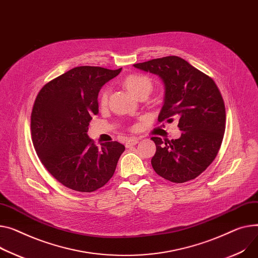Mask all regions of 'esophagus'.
I'll return each instance as SVG.
<instances>
[{
  "mask_svg": "<svg viewBox=\"0 0 258 258\" xmlns=\"http://www.w3.org/2000/svg\"><path fill=\"white\" fill-rule=\"evenodd\" d=\"M138 142H139V139H138V138H130V139L126 140V142H125V147L130 148V147L136 145Z\"/></svg>",
  "mask_w": 258,
  "mask_h": 258,
  "instance_id": "obj_1",
  "label": "esophagus"
}]
</instances>
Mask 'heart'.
Masks as SVG:
<instances>
[{
    "label": "heart",
    "instance_id": "heart-1",
    "mask_svg": "<svg viewBox=\"0 0 258 258\" xmlns=\"http://www.w3.org/2000/svg\"><path fill=\"white\" fill-rule=\"evenodd\" d=\"M125 87L128 89L131 93H133L135 96L138 95L139 93L143 91H150L152 84L149 78L141 75H133L125 79L124 81ZM108 100V91H102L100 95V104L106 105Z\"/></svg>",
    "mask_w": 258,
    "mask_h": 258
}]
</instances>
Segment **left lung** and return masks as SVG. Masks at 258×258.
Masks as SVG:
<instances>
[{
	"instance_id": "1",
	"label": "left lung",
	"mask_w": 258,
	"mask_h": 258,
	"mask_svg": "<svg viewBox=\"0 0 258 258\" xmlns=\"http://www.w3.org/2000/svg\"><path fill=\"white\" fill-rule=\"evenodd\" d=\"M157 75L164 83V104L160 122L178 118L181 136L162 141L152 137L157 151L153 170L163 178L181 183L196 178L217 157L225 132V106L217 85L185 60L168 56L134 64Z\"/></svg>"
}]
</instances>
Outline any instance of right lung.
Returning <instances> with one entry per match:
<instances>
[{
    "label": "right lung",
    "mask_w": 258,
    "mask_h": 258,
    "mask_svg": "<svg viewBox=\"0 0 258 258\" xmlns=\"http://www.w3.org/2000/svg\"><path fill=\"white\" fill-rule=\"evenodd\" d=\"M121 70L75 67L44 85L34 102V148L48 172L72 190L93 192L104 186L125 149L117 141L96 146L87 135L98 113L99 90Z\"/></svg>",
    "instance_id": "add662e5"
}]
</instances>
